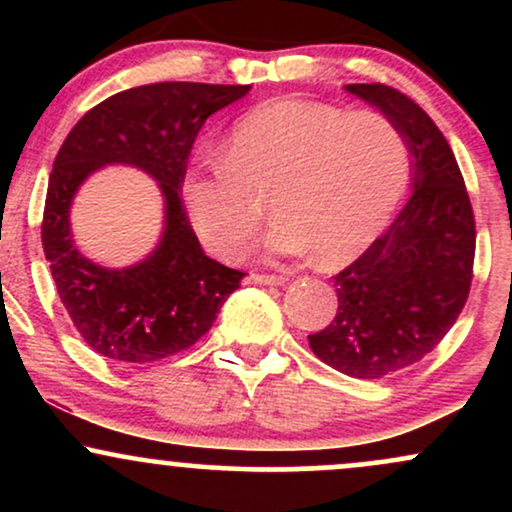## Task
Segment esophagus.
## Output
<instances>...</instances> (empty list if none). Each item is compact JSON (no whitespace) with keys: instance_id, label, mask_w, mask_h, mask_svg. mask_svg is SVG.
Instances as JSON below:
<instances>
[{"instance_id":"1","label":"esophagus","mask_w":512,"mask_h":512,"mask_svg":"<svg viewBox=\"0 0 512 512\" xmlns=\"http://www.w3.org/2000/svg\"><path fill=\"white\" fill-rule=\"evenodd\" d=\"M250 281L252 284H262V286H281V284H286V276L255 272V274H250Z\"/></svg>"}]
</instances>
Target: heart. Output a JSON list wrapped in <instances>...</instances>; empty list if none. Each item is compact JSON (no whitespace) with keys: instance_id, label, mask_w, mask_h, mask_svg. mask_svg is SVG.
<instances>
[{"instance_id":"b5f03b06","label":"heart","mask_w":512,"mask_h":512,"mask_svg":"<svg viewBox=\"0 0 512 512\" xmlns=\"http://www.w3.org/2000/svg\"><path fill=\"white\" fill-rule=\"evenodd\" d=\"M409 144L392 120L330 103H264L228 132L223 158L192 168L182 199L199 236L236 260L276 216L267 250L322 264L361 255L385 231L409 185Z\"/></svg>"}]
</instances>
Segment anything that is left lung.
I'll return each instance as SVG.
<instances>
[{
	"label": "left lung",
	"instance_id": "8db88e82",
	"mask_svg": "<svg viewBox=\"0 0 512 512\" xmlns=\"http://www.w3.org/2000/svg\"><path fill=\"white\" fill-rule=\"evenodd\" d=\"M346 91L404 134L414 192L383 236L334 276L337 315L308 344L339 373L380 380L419 363L455 325L472 289L477 226L455 154L426 110L385 84Z\"/></svg>",
	"mask_w": 512,
	"mask_h": 512
}]
</instances>
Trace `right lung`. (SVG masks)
<instances>
[{"mask_svg":"<svg viewBox=\"0 0 512 512\" xmlns=\"http://www.w3.org/2000/svg\"><path fill=\"white\" fill-rule=\"evenodd\" d=\"M250 86L161 81L105 98L76 122L55 156L45 197V260L81 339L125 363L161 361L197 344L245 272L204 255L182 204L187 158L204 120ZM105 162L151 172L167 195V233L149 261L103 270L73 248L68 204L75 187Z\"/></svg>","mask_w":512,"mask_h":512,"instance_id":"add662e5","label":"right lung"}]
</instances>
